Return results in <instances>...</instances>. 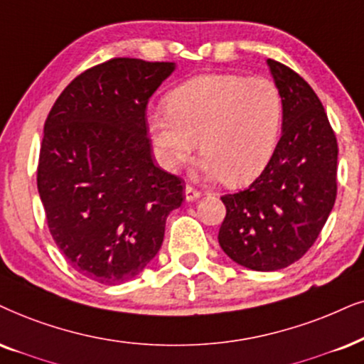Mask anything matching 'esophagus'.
<instances>
[{"mask_svg":"<svg viewBox=\"0 0 364 364\" xmlns=\"http://www.w3.org/2000/svg\"><path fill=\"white\" fill-rule=\"evenodd\" d=\"M200 196H201L200 190H196V188L191 186V185H186V188H185L186 201H196Z\"/></svg>","mask_w":364,"mask_h":364,"instance_id":"1","label":"esophagus"}]
</instances>
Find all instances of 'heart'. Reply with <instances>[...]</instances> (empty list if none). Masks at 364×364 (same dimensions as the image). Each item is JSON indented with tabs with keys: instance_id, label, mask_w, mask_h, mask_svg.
Here are the masks:
<instances>
[{
	"instance_id": "b5f03b06",
	"label": "heart",
	"mask_w": 364,
	"mask_h": 364,
	"mask_svg": "<svg viewBox=\"0 0 364 364\" xmlns=\"http://www.w3.org/2000/svg\"><path fill=\"white\" fill-rule=\"evenodd\" d=\"M282 119L284 97L274 80L208 73L176 87L148 127L166 168L186 163L200 139L206 171L225 185H242L269 163Z\"/></svg>"
}]
</instances>
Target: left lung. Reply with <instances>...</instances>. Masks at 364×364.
Returning <instances> with one entry per match:
<instances>
[{
	"instance_id": "left-lung-1",
	"label": "left lung",
	"mask_w": 364,
	"mask_h": 364,
	"mask_svg": "<svg viewBox=\"0 0 364 364\" xmlns=\"http://www.w3.org/2000/svg\"><path fill=\"white\" fill-rule=\"evenodd\" d=\"M284 97L282 136L260 176L223 195L220 247L247 269L269 272L294 264L319 237L338 195V139L312 87L269 58Z\"/></svg>"
}]
</instances>
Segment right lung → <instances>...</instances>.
I'll return each instance as SVG.
<instances>
[{"label":"right lung","instance_id":"1","mask_svg":"<svg viewBox=\"0 0 364 364\" xmlns=\"http://www.w3.org/2000/svg\"><path fill=\"white\" fill-rule=\"evenodd\" d=\"M171 62L110 58L75 77L48 112L36 185L48 230L77 272L114 285L158 254L183 179L154 164L146 107Z\"/></svg>","mask_w":364,"mask_h":364}]
</instances>
